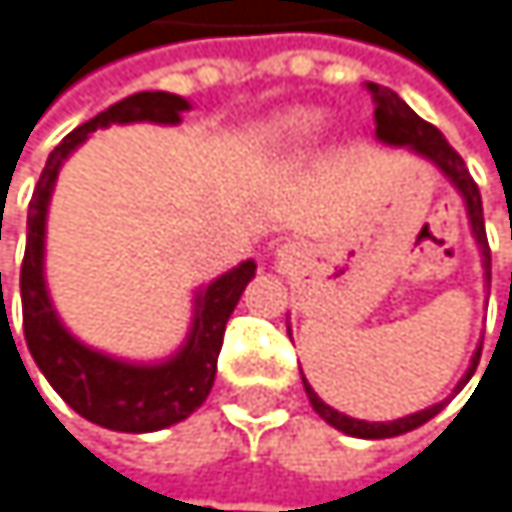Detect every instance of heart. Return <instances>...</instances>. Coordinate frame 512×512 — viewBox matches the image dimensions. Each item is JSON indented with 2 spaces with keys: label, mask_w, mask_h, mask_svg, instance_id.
I'll return each instance as SVG.
<instances>
[{
  "label": "heart",
  "mask_w": 512,
  "mask_h": 512,
  "mask_svg": "<svg viewBox=\"0 0 512 512\" xmlns=\"http://www.w3.org/2000/svg\"><path fill=\"white\" fill-rule=\"evenodd\" d=\"M318 127V118L315 115H309V112H294V115H288L282 124H279V133L285 136V139H306L312 130Z\"/></svg>",
  "instance_id": "heart-1"
}]
</instances>
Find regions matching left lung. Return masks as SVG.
<instances>
[{
	"instance_id": "8db88e82",
	"label": "left lung",
	"mask_w": 512,
	"mask_h": 512,
	"mask_svg": "<svg viewBox=\"0 0 512 512\" xmlns=\"http://www.w3.org/2000/svg\"><path fill=\"white\" fill-rule=\"evenodd\" d=\"M364 87H367V93L373 96V105H376V112H373L376 136H379L382 142H388V145H410L413 151L425 154L428 160H434V163L455 181V188L464 194V200H467V215H470V227H473V236H477V242H480V248H483V267H486V276H489V273H492V251H489V239H486L483 197H480L477 181L470 178V172H467L461 154L443 139V133H440L434 124L422 121V118L413 112V108H410L404 99H400L394 90L379 87V84H364ZM477 364H480V352L473 355V364H470L464 382L473 376ZM464 382H461V385H464ZM303 385H306V397H309L312 410H315L327 425H334V428L343 431V434L367 437V440H382V437L407 434V431L425 425L428 419H434V416L443 410V404H446V400H443V404H437V407H428V410H422V413H413V416L397 419V422H358V419H349V416H343V413H337V410L327 407L324 400L309 388L306 379H303ZM461 385H458V388H461Z\"/></svg>"
}]
</instances>
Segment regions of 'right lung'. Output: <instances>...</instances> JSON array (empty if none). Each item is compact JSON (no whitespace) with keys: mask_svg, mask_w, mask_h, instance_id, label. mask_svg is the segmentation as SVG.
<instances>
[{"mask_svg":"<svg viewBox=\"0 0 512 512\" xmlns=\"http://www.w3.org/2000/svg\"><path fill=\"white\" fill-rule=\"evenodd\" d=\"M188 102L163 93L145 90L133 93L105 112L72 130L48 157L39 185L29 200L26 215V251L20 264V303H23V337L32 361L39 364L51 388L66 400V404L93 425L112 428V431H160L181 419H188L194 410L203 407V400L212 391L218 352L224 343V327L230 312L236 309L248 279L254 276V261L239 264L236 270L224 273L200 294L197 321L188 346L181 349L172 361L160 367H133L112 361L99 352L84 349L72 340L63 324L57 321L45 279H42V248H45V212L54 191V178L66 154L87 139L96 127L108 124H130V121H157L175 124L185 112Z\"/></svg>","mask_w":512,"mask_h":512,"instance_id":"add662e5","label":"right lung"}]
</instances>
